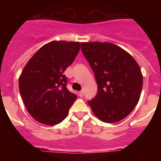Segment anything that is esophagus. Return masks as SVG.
<instances>
[{"label": "esophagus", "instance_id": "obj_1", "mask_svg": "<svg viewBox=\"0 0 161 161\" xmlns=\"http://www.w3.org/2000/svg\"><path fill=\"white\" fill-rule=\"evenodd\" d=\"M78 95L80 96V97H83V91H80V92H78Z\"/></svg>", "mask_w": 161, "mask_h": 161}]
</instances>
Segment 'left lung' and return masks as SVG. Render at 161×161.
I'll return each mask as SVG.
<instances>
[{
	"label": "left lung",
	"mask_w": 161,
	"mask_h": 161,
	"mask_svg": "<svg viewBox=\"0 0 161 161\" xmlns=\"http://www.w3.org/2000/svg\"><path fill=\"white\" fill-rule=\"evenodd\" d=\"M94 73L98 93L88 103L98 119L115 123L132 112L140 100L143 75L132 56L109 42H81Z\"/></svg>",
	"instance_id": "1"
}]
</instances>
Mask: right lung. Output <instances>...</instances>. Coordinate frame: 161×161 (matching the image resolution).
<instances>
[{
	"instance_id": "1",
	"label": "right lung",
	"mask_w": 161,
	"mask_h": 161,
	"mask_svg": "<svg viewBox=\"0 0 161 161\" xmlns=\"http://www.w3.org/2000/svg\"><path fill=\"white\" fill-rule=\"evenodd\" d=\"M79 49L78 42H51L42 47L23 68L19 90L26 109L37 122L55 125L67 117L77 95L67 88L64 72Z\"/></svg>"
}]
</instances>
